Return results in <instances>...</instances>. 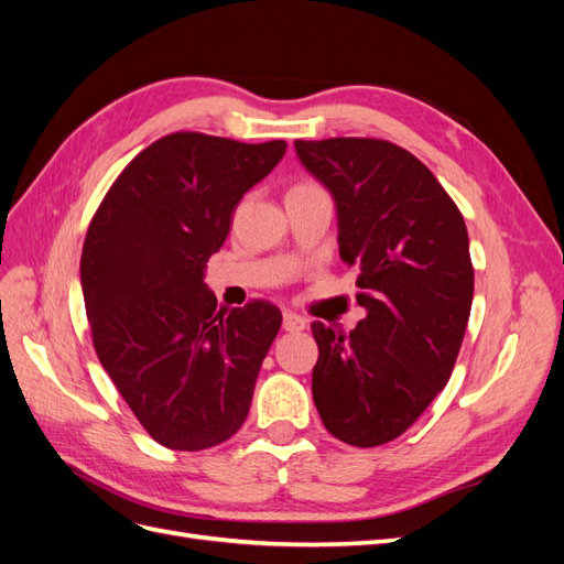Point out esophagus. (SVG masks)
I'll return each instance as SVG.
<instances>
[{
  "label": "esophagus",
  "mask_w": 564,
  "mask_h": 564,
  "mask_svg": "<svg viewBox=\"0 0 564 564\" xmlns=\"http://www.w3.org/2000/svg\"><path fill=\"white\" fill-rule=\"evenodd\" d=\"M305 317H301L299 313H292V311H286L284 315H282V329L284 332H289V334H299V332H303L305 329Z\"/></svg>",
  "instance_id": "esophagus-1"
}]
</instances>
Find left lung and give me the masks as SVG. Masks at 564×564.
Wrapping results in <instances>:
<instances>
[{
  "label": "left lung",
  "instance_id": "8db88e82",
  "mask_svg": "<svg viewBox=\"0 0 564 564\" xmlns=\"http://www.w3.org/2000/svg\"><path fill=\"white\" fill-rule=\"evenodd\" d=\"M336 202L338 253L357 270L367 317L350 334L311 329L313 400L334 437L379 447L447 386L473 303L468 230L412 152L381 139L294 141Z\"/></svg>",
  "mask_w": 564,
  "mask_h": 564
}]
</instances>
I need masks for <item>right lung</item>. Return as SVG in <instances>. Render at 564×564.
<instances>
[{
    "label": "right lung",
    "instance_id": "obj_1",
    "mask_svg": "<svg viewBox=\"0 0 564 564\" xmlns=\"http://www.w3.org/2000/svg\"><path fill=\"white\" fill-rule=\"evenodd\" d=\"M284 150L169 133L127 164L91 218L79 272L94 348L162 447H216L249 414L282 313L268 301L216 311L204 265Z\"/></svg>",
    "mask_w": 564,
    "mask_h": 564
}]
</instances>
